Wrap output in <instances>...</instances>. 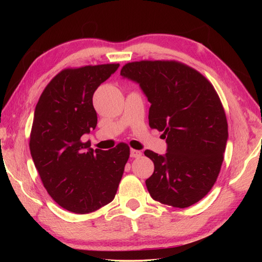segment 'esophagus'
I'll list each match as a JSON object with an SVG mask.
<instances>
[{"mask_svg": "<svg viewBox=\"0 0 262 262\" xmlns=\"http://www.w3.org/2000/svg\"><path fill=\"white\" fill-rule=\"evenodd\" d=\"M140 157H142L141 151H138V149H134V148L130 149V158H140Z\"/></svg>", "mask_w": 262, "mask_h": 262, "instance_id": "obj_1", "label": "esophagus"}]
</instances>
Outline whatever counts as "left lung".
I'll use <instances>...</instances> for the list:
<instances>
[{
  "mask_svg": "<svg viewBox=\"0 0 262 262\" xmlns=\"http://www.w3.org/2000/svg\"><path fill=\"white\" fill-rule=\"evenodd\" d=\"M151 103L148 124L163 132L166 153L146 149L154 163L145 181L161 204L186 208L209 192L223 163L227 120L213 84L198 71L176 60H140L122 66Z\"/></svg>",
  "mask_w": 262,
  "mask_h": 262,
  "instance_id": "left-lung-1",
  "label": "left lung"
}]
</instances>
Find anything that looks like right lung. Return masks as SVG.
<instances>
[{
	"instance_id": "1",
	"label": "right lung",
	"mask_w": 262,
	"mask_h": 262,
	"mask_svg": "<svg viewBox=\"0 0 262 262\" xmlns=\"http://www.w3.org/2000/svg\"><path fill=\"white\" fill-rule=\"evenodd\" d=\"M119 64L65 69L53 77L35 109L30 153L43 187L55 202L75 214H88L113 202L129 146L102 151L82 142L97 126L92 97Z\"/></svg>"
}]
</instances>
